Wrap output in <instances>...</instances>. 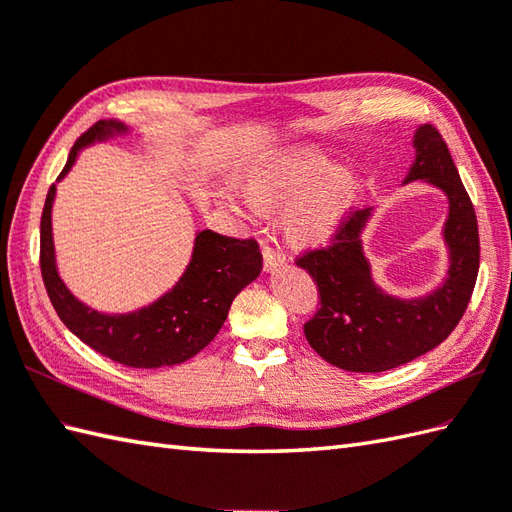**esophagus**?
<instances>
[{
  "label": "esophagus",
  "mask_w": 512,
  "mask_h": 512,
  "mask_svg": "<svg viewBox=\"0 0 512 512\" xmlns=\"http://www.w3.org/2000/svg\"><path fill=\"white\" fill-rule=\"evenodd\" d=\"M261 255H264V270L266 272H275V270H279L285 264L283 253L275 251V248H270V246L261 248Z\"/></svg>",
  "instance_id": "obj_1"
}]
</instances>
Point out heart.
<instances>
[{
	"label": "heart",
	"mask_w": 512,
	"mask_h": 512,
	"mask_svg": "<svg viewBox=\"0 0 512 512\" xmlns=\"http://www.w3.org/2000/svg\"><path fill=\"white\" fill-rule=\"evenodd\" d=\"M235 176L242 192L220 187V205L248 220L283 209L281 229L296 248L334 240L362 192V172L355 165H334L331 152L316 144L255 152L237 165Z\"/></svg>",
	"instance_id": "b5f03b06"
}]
</instances>
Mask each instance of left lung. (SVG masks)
Returning <instances> with one entry per match:
<instances>
[{"instance_id": "8db88e82", "label": "left lung", "mask_w": 512, "mask_h": 512, "mask_svg": "<svg viewBox=\"0 0 512 512\" xmlns=\"http://www.w3.org/2000/svg\"><path fill=\"white\" fill-rule=\"evenodd\" d=\"M412 146L414 161L403 185L427 183L449 202L443 227L449 268L436 290L401 299L375 283L362 242L373 207L355 211L331 246L296 261L320 292V310L305 323V338L325 362L351 373L390 371L438 347L460 323L478 279V220L447 144L425 124L414 130Z\"/></svg>"}]
</instances>
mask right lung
<instances>
[{"instance_id": "obj_1", "label": "right lung", "mask_w": 512, "mask_h": 512, "mask_svg": "<svg viewBox=\"0 0 512 512\" xmlns=\"http://www.w3.org/2000/svg\"><path fill=\"white\" fill-rule=\"evenodd\" d=\"M130 135L117 120H100L71 148L56 183L74 168L78 154L95 144ZM56 185L50 187L41 216V275L56 314L71 334L91 349L130 368H161L194 358L216 338L231 303L261 272L255 240H235L209 229L198 231L194 251L172 288L144 307L124 314L93 310L69 292L56 266L52 209Z\"/></svg>"}]
</instances>
